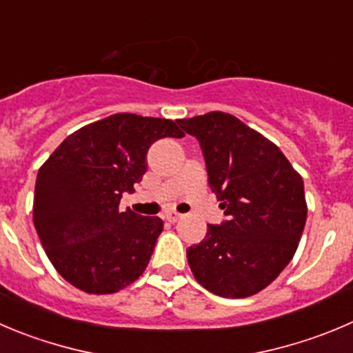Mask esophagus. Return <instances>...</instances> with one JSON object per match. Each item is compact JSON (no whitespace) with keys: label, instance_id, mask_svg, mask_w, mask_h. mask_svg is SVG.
I'll list each match as a JSON object with an SVG mask.
<instances>
[{"label":"esophagus","instance_id":"esophagus-1","mask_svg":"<svg viewBox=\"0 0 353 353\" xmlns=\"http://www.w3.org/2000/svg\"><path fill=\"white\" fill-rule=\"evenodd\" d=\"M180 218H182V214L176 213V211H168V213L164 214V220L170 221V223H174V221H179Z\"/></svg>","mask_w":353,"mask_h":353}]
</instances>
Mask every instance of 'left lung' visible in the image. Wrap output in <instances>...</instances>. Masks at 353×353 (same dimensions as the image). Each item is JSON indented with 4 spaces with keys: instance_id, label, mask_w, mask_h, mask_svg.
Masks as SVG:
<instances>
[{
    "instance_id": "left-lung-1",
    "label": "left lung",
    "mask_w": 353,
    "mask_h": 353,
    "mask_svg": "<svg viewBox=\"0 0 353 353\" xmlns=\"http://www.w3.org/2000/svg\"><path fill=\"white\" fill-rule=\"evenodd\" d=\"M201 143L227 221L187 250L197 283L223 298L260 293L296 253L307 221L303 179L281 149L227 112L179 119Z\"/></svg>"
}]
</instances>
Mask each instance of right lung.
Instances as JSON below:
<instances>
[{
  "mask_svg": "<svg viewBox=\"0 0 353 353\" xmlns=\"http://www.w3.org/2000/svg\"><path fill=\"white\" fill-rule=\"evenodd\" d=\"M185 133L171 119L112 114L70 133L38 171L32 220L55 270L74 288L110 294L147 268L163 220L119 211L142 180L147 150Z\"/></svg>",
  "mask_w": 353,
  "mask_h": 353,
  "instance_id": "add662e5",
  "label": "right lung"
}]
</instances>
